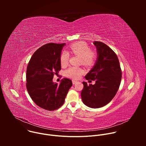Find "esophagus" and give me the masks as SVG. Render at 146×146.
<instances>
[{
	"label": "esophagus",
	"mask_w": 146,
	"mask_h": 146,
	"mask_svg": "<svg viewBox=\"0 0 146 146\" xmlns=\"http://www.w3.org/2000/svg\"><path fill=\"white\" fill-rule=\"evenodd\" d=\"M77 82H78V81H76V80H72V83H73V84H76Z\"/></svg>",
	"instance_id": "esophagus-1"
}]
</instances>
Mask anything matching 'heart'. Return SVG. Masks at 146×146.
<instances>
[{
    "mask_svg": "<svg viewBox=\"0 0 146 146\" xmlns=\"http://www.w3.org/2000/svg\"><path fill=\"white\" fill-rule=\"evenodd\" d=\"M70 49L71 51L81 57L82 64L87 66H92L96 60V54L90 50L88 45L84 42H77L72 44ZM69 54L66 52H62L60 56V62L62 66H65L68 63ZM83 73V70L78 67L72 66L69 68L65 72L66 76L78 79Z\"/></svg>",
    "mask_w": 146,
    "mask_h": 146,
    "instance_id": "b5f03b06",
    "label": "heart"
}]
</instances>
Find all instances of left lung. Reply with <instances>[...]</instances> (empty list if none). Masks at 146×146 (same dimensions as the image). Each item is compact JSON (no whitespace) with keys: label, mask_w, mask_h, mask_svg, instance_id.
<instances>
[{"label":"left lung","mask_w":146,"mask_h":146,"mask_svg":"<svg viewBox=\"0 0 146 146\" xmlns=\"http://www.w3.org/2000/svg\"><path fill=\"white\" fill-rule=\"evenodd\" d=\"M96 48L97 59L92 69L85 76L87 80H95L94 85L82 82L84 88L81 96L84 105L97 109L108 104L119 88L122 72L115 53L100 41L93 43Z\"/></svg>","instance_id":"obj_1"}]
</instances>
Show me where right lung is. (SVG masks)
Here are the masks:
<instances>
[{
    "mask_svg": "<svg viewBox=\"0 0 146 146\" xmlns=\"http://www.w3.org/2000/svg\"><path fill=\"white\" fill-rule=\"evenodd\" d=\"M64 44L48 43L40 47L32 56L27 69V89L36 105L52 111L63 105L72 86L71 80L64 78L58 85L54 74L61 69L60 56Z\"/></svg>",
    "mask_w": 146,
    "mask_h": 146,
    "instance_id": "1",
    "label": "right lung"
}]
</instances>
